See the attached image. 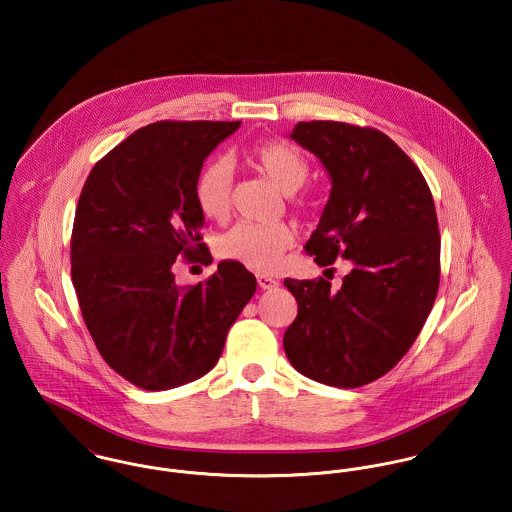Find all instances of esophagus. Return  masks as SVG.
<instances>
[{"label": "esophagus", "mask_w": 512, "mask_h": 512, "mask_svg": "<svg viewBox=\"0 0 512 512\" xmlns=\"http://www.w3.org/2000/svg\"><path fill=\"white\" fill-rule=\"evenodd\" d=\"M257 282H259V286L263 290H275L276 286H278V280L269 275H257Z\"/></svg>", "instance_id": "34e87169"}]
</instances>
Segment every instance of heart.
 Instances as JSON below:
<instances>
[{
	"instance_id": "obj_1",
	"label": "heart",
	"mask_w": 512,
	"mask_h": 512,
	"mask_svg": "<svg viewBox=\"0 0 512 512\" xmlns=\"http://www.w3.org/2000/svg\"><path fill=\"white\" fill-rule=\"evenodd\" d=\"M245 159L284 195L296 193L308 177V163L302 154L278 140L251 146L245 150ZM232 181L234 173L228 161H212L202 169L195 189L202 216L222 222L230 214ZM294 239L292 228L286 224H237L218 239L216 251L222 259L269 273L278 267L284 253L294 245Z\"/></svg>"
}]
</instances>
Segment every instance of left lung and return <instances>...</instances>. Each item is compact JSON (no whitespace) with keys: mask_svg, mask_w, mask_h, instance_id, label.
I'll use <instances>...</instances> for the list:
<instances>
[{"mask_svg":"<svg viewBox=\"0 0 512 512\" xmlns=\"http://www.w3.org/2000/svg\"><path fill=\"white\" fill-rule=\"evenodd\" d=\"M290 138L331 179L306 251L319 267L349 259L353 269L337 292L321 276L284 280L298 302L284 353L319 384L358 388L394 368L433 310L440 282L433 195L419 167L376 128L312 120L298 122Z\"/></svg>","mask_w":512,"mask_h":512,"instance_id":"obj_1","label":"left lung"}]
</instances>
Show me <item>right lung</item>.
Returning a JSON list of instances; mask_svg holds the SVG:
<instances>
[{
    "label": "right lung",
    "mask_w": 512,
    "mask_h": 512,
    "mask_svg": "<svg viewBox=\"0 0 512 512\" xmlns=\"http://www.w3.org/2000/svg\"><path fill=\"white\" fill-rule=\"evenodd\" d=\"M237 122L159 120L99 159L79 195L72 282L105 362L130 384L163 392L214 368L257 280L236 261L181 288L179 255L210 263L197 204L204 159Z\"/></svg>",
    "instance_id": "1"
}]
</instances>
